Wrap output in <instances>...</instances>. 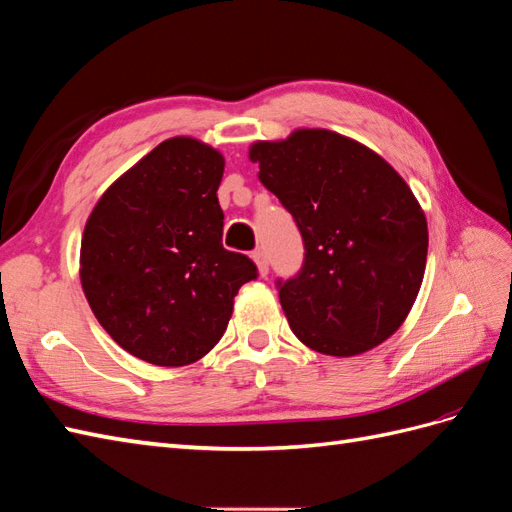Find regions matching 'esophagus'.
I'll use <instances>...</instances> for the list:
<instances>
[{"label":"esophagus","mask_w":512,"mask_h":512,"mask_svg":"<svg viewBox=\"0 0 512 512\" xmlns=\"http://www.w3.org/2000/svg\"><path fill=\"white\" fill-rule=\"evenodd\" d=\"M252 258H254V263H256V267H258V273L265 278L267 273H269V260H267L263 249H256V252L252 254Z\"/></svg>","instance_id":"esophagus-1"}]
</instances>
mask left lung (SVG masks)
Here are the masks:
<instances>
[{
    "label": "left lung",
    "mask_w": 512,
    "mask_h": 512,
    "mask_svg": "<svg viewBox=\"0 0 512 512\" xmlns=\"http://www.w3.org/2000/svg\"><path fill=\"white\" fill-rule=\"evenodd\" d=\"M249 160L304 239L302 269L278 280L293 334L341 358L389 339L415 304L428 258L426 215L404 178L373 149L321 128L258 141Z\"/></svg>",
    "instance_id": "8db88e82"
}]
</instances>
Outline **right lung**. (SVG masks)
<instances>
[{"mask_svg":"<svg viewBox=\"0 0 512 512\" xmlns=\"http://www.w3.org/2000/svg\"><path fill=\"white\" fill-rule=\"evenodd\" d=\"M226 160L173 136L99 197L84 226L80 280L97 321L132 356L182 367L219 343L234 295L258 276L221 243Z\"/></svg>","mask_w":512,"mask_h":512,"instance_id":"1","label":"right lung"}]
</instances>
